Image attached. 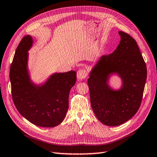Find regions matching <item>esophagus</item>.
<instances>
[{"mask_svg": "<svg viewBox=\"0 0 157 157\" xmlns=\"http://www.w3.org/2000/svg\"><path fill=\"white\" fill-rule=\"evenodd\" d=\"M87 72L85 70H79L77 72V78L79 80H83L87 78Z\"/></svg>", "mask_w": 157, "mask_h": 157, "instance_id": "esophagus-1", "label": "esophagus"}]
</instances>
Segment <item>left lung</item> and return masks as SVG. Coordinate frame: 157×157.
I'll use <instances>...</instances> for the list:
<instances>
[{
  "label": "left lung",
  "mask_w": 157,
  "mask_h": 157,
  "mask_svg": "<svg viewBox=\"0 0 157 157\" xmlns=\"http://www.w3.org/2000/svg\"><path fill=\"white\" fill-rule=\"evenodd\" d=\"M121 41L113 53L104 55L91 70L87 80L92 109L107 126H118L136 114L142 101L147 79V66L137 43L130 35L119 31ZM113 73L122 78L119 90L109 87Z\"/></svg>",
  "instance_id": "left-lung-1"
}]
</instances>
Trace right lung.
<instances>
[{"mask_svg":"<svg viewBox=\"0 0 157 157\" xmlns=\"http://www.w3.org/2000/svg\"><path fill=\"white\" fill-rule=\"evenodd\" d=\"M33 40L24 37L16 50L10 68L11 93L14 105L35 125L54 127L61 123L69 106V94L76 82V72L52 74L42 85L32 82L28 71L29 51Z\"/></svg>","mask_w":157,"mask_h":157,"instance_id":"add662e5","label":"right lung"}]
</instances>
